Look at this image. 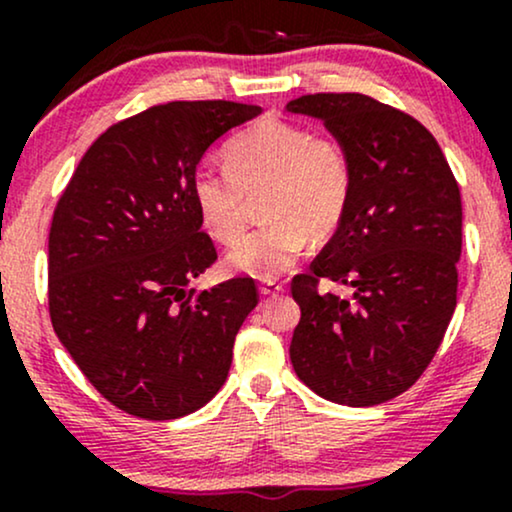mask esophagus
I'll return each instance as SVG.
<instances>
[{
    "label": "esophagus",
    "instance_id": "esophagus-1",
    "mask_svg": "<svg viewBox=\"0 0 512 512\" xmlns=\"http://www.w3.org/2000/svg\"><path fill=\"white\" fill-rule=\"evenodd\" d=\"M281 291H284V284H279V281L267 279V281H262V284H260L262 296H276V293H281Z\"/></svg>",
    "mask_w": 512,
    "mask_h": 512
}]
</instances>
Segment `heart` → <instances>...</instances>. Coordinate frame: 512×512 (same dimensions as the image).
Returning <instances> with one entry per match:
<instances>
[{
	"label": "heart",
	"instance_id": "b5f03b06",
	"mask_svg": "<svg viewBox=\"0 0 512 512\" xmlns=\"http://www.w3.org/2000/svg\"><path fill=\"white\" fill-rule=\"evenodd\" d=\"M192 195L204 228L233 243L248 223L250 197H260V228L226 255L231 272L274 279L289 272L310 236L342 226L354 195V158L334 134L289 120H264L226 146V166L202 163Z\"/></svg>",
	"mask_w": 512,
	"mask_h": 512
}]
</instances>
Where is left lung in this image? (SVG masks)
Wrapping results in <instances>:
<instances>
[{"mask_svg":"<svg viewBox=\"0 0 512 512\" xmlns=\"http://www.w3.org/2000/svg\"><path fill=\"white\" fill-rule=\"evenodd\" d=\"M325 120L354 158L342 226L293 276L301 305L291 363L320 397L373 407L409 390L436 356L457 303L460 185L419 120L363 93H310L286 105ZM351 285L354 297L319 289Z\"/></svg>","mask_w":512,"mask_h":512,"instance_id":"obj_1","label":"left lung"}]
</instances>
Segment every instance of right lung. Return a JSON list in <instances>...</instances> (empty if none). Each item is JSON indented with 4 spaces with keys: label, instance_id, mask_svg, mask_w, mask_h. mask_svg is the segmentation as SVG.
<instances>
[{
    "label": "right lung",
    "instance_id": "add662e5",
    "mask_svg": "<svg viewBox=\"0 0 512 512\" xmlns=\"http://www.w3.org/2000/svg\"><path fill=\"white\" fill-rule=\"evenodd\" d=\"M262 113L233 101H175L115 122L57 199L48 305L88 383L127 414H192L226 383L233 342L260 293L252 279L185 286L216 262L192 195L199 158Z\"/></svg>",
    "mask_w": 512,
    "mask_h": 512
}]
</instances>
